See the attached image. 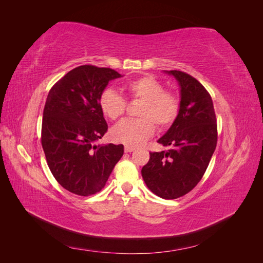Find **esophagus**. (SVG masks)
<instances>
[{
	"label": "esophagus",
	"mask_w": 263,
	"mask_h": 263,
	"mask_svg": "<svg viewBox=\"0 0 263 263\" xmlns=\"http://www.w3.org/2000/svg\"><path fill=\"white\" fill-rule=\"evenodd\" d=\"M124 150H125V153H132V151L135 150V148L132 146H125Z\"/></svg>",
	"instance_id": "34e87169"
}]
</instances>
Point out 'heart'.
Instances as JSON below:
<instances>
[{
    "instance_id": "b5f03b06",
    "label": "heart",
    "mask_w": 263,
    "mask_h": 263,
    "mask_svg": "<svg viewBox=\"0 0 263 263\" xmlns=\"http://www.w3.org/2000/svg\"><path fill=\"white\" fill-rule=\"evenodd\" d=\"M133 99L142 101L137 119H124L110 129V138L127 146H138L155 133L156 126L168 128L178 117L180 103L176 95L164 91L163 84L151 76H144L124 84ZM125 100L113 90H105L100 98L102 113L116 121L125 112Z\"/></svg>"
}]
</instances>
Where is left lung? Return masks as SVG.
<instances>
[{"label":"left lung","mask_w":263,"mask_h":263,"mask_svg":"<svg viewBox=\"0 0 263 263\" xmlns=\"http://www.w3.org/2000/svg\"><path fill=\"white\" fill-rule=\"evenodd\" d=\"M180 86L178 117L159 144L160 153H150L141 176L151 192L174 200L193 190L208 169L217 144V124L210 93L195 78L171 70Z\"/></svg>","instance_id":"1"}]
</instances>
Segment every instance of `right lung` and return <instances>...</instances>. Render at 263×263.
Masks as SVG:
<instances>
[{
	"mask_svg": "<svg viewBox=\"0 0 263 263\" xmlns=\"http://www.w3.org/2000/svg\"><path fill=\"white\" fill-rule=\"evenodd\" d=\"M121 77L109 68L80 66L47 97L42 145L52 176L71 193L100 192L124 154L123 145L95 144L107 132L100 98L108 82Z\"/></svg>",
	"mask_w": 263,
	"mask_h": 263,
	"instance_id": "obj_1",
	"label": "right lung"
}]
</instances>
